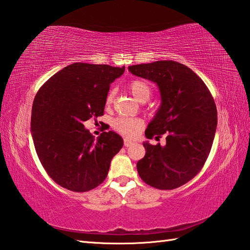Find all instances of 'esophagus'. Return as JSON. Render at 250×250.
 Instances as JSON below:
<instances>
[{
  "instance_id": "obj_1",
  "label": "esophagus",
  "mask_w": 250,
  "mask_h": 250,
  "mask_svg": "<svg viewBox=\"0 0 250 250\" xmlns=\"http://www.w3.org/2000/svg\"><path fill=\"white\" fill-rule=\"evenodd\" d=\"M135 143V141H132V140H130V139H125L124 140V146H126V147H128V146H132V144Z\"/></svg>"
}]
</instances>
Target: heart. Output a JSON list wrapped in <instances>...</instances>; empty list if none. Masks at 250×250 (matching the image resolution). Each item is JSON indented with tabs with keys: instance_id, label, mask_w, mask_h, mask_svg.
I'll return each mask as SVG.
<instances>
[{
	"instance_id": "heart-1",
	"label": "heart",
	"mask_w": 250,
	"mask_h": 250,
	"mask_svg": "<svg viewBox=\"0 0 250 250\" xmlns=\"http://www.w3.org/2000/svg\"><path fill=\"white\" fill-rule=\"evenodd\" d=\"M128 88L134 97L139 102H146L151 96V87L146 81L134 80L128 84ZM114 99V91H110L106 98V104H111ZM113 129L119 134L125 137H136L143 127V122L140 119L135 118H125V116H119L112 121Z\"/></svg>"
}]
</instances>
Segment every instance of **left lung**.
<instances>
[{"label": "left lung", "instance_id": "left-lung-1", "mask_svg": "<svg viewBox=\"0 0 250 250\" xmlns=\"http://www.w3.org/2000/svg\"><path fill=\"white\" fill-rule=\"evenodd\" d=\"M132 75L159 88L162 104L146 130L147 139L166 134V146L143 142L146 156L137 163L143 182L158 189L186 184L207 162L217 127V109L204 82L174 61L129 66Z\"/></svg>", "mask_w": 250, "mask_h": 250}]
</instances>
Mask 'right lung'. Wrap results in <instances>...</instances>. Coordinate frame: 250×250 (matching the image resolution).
I'll return each instance as SVG.
<instances>
[{"mask_svg": "<svg viewBox=\"0 0 250 250\" xmlns=\"http://www.w3.org/2000/svg\"><path fill=\"white\" fill-rule=\"evenodd\" d=\"M125 67L74 63L48 79L32 108L31 134L37 156L51 179L66 189L88 191L106 180L123 146L116 132L95 139L83 123L104 114L110 84Z\"/></svg>", "mask_w": 250, "mask_h": 250, "instance_id": "obj_1", "label": "right lung"}]
</instances>
